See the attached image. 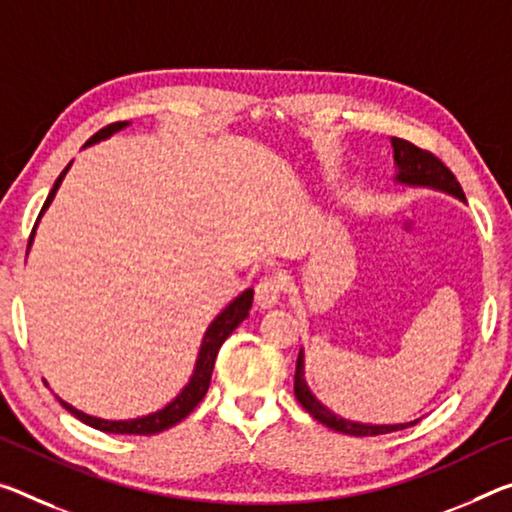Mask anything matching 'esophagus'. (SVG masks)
Returning <instances> with one entry per match:
<instances>
[{
    "label": "esophagus",
    "mask_w": 512,
    "mask_h": 512,
    "mask_svg": "<svg viewBox=\"0 0 512 512\" xmlns=\"http://www.w3.org/2000/svg\"><path fill=\"white\" fill-rule=\"evenodd\" d=\"M282 291H285V278L280 273H266L255 287V303L262 310H269V307L278 305Z\"/></svg>",
    "instance_id": "esophagus-1"
}]
</instances>
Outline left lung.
I'll list each match as a JSON object with an SVG mask.
<instances>
[{"label": "left lung", "instance_id": "obj_1", "mask_svg": "<svg viewBox=\"0 0 512 512\" xmlns=\"http://www.w3.org/2000/svg\"><path fill=\"white\" fill-rule=\"evenodd\" d=\"M389 141H392L394 161H396V168H399V173H396V182L410 184V186H428V189L451 193V196L465 200V193H462V186L456 180V175H453L451 170L446 168L433 152L421 150L415 143H410L405 139H396V136H392ZM303 362H305L303 351H300L298 360H296V376H294L296 399L316 421H321L323 426L332 428V431L355 435V437H373V435L403 431V428L417 424V421H410V424L373 426V424H358V421L342 419L339 415H335V412H330L326 405H321L319 401H316V396L310 392V387H307L305 378H303L305 376Z\"/></svg>", "mask_w": 512, "mask_h": 512}]
</instances>
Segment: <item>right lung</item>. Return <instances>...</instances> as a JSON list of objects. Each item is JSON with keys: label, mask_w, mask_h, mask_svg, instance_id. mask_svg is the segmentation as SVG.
I'll return each instance as SVG.
<instances>
[{"label": "right lung", "mask_w": 512, "mask_h": 512, "mask_svg": "<svg viewBox=\"0 0 512 512\" xmlns=\"http://www.w3.org/2000/svg\"><path fill=\"white\" fill-rule=\"evenodd\" d=\"M129 123L127 120H123V123H111L107 127H102L100 132L93 134L91 139L86 141V145H93L97 141L107 139V136H111L113 132H118V129L127 127ZM70 164L63 168V173L56 177V182L52 186L50 196H47L43 209H40V214L36 218V225L40 221V216H43V212L47 207H50V202L54 200V193L56 189H59V184L63 182V175L68 173ZM34 225V230H36ZM34 230H31V237H29V243L34 241ZM29 250V246H27ZM253 307V289H246L243 291L241 296H237L232 300L230 305L225 307V310L216 316V319L212 321V326L207 328L205 337H202V346H200V353H198V360H196V369H193V376L189 380V385H186L180 394L175 396L173 401H170L166 408H161L157 412H152V415H145V417H139V419H127V421H109V419H100V417H91V415H84V412L72 408V405H68L66 401L59 403L66 408L70 415H75L79 421H84V424L97 428V431H104V433H118V435H154V433H161L166 431V428L180 424L182 419H186L193 412V408L205 399L207 389H209V380H212V371H214V362H216V355H218V348L223 346V342L227 337L232 335V330L239 326V323L246 319L248 316V310Z\"/></svg>", "instance_id": "add662e5"}]
</instances>
